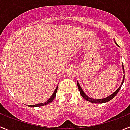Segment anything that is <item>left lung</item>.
Returning <instances> with one entry per match:
<instances>
[{"label":"left lung","mask_w":130,"mask_h":130,"mask_svg":"<svg viewBox=\"0 0 130 130\" xmlns=\"http://www.w3.org/2000/svg\"><path fill=\"white\" fill-rule=\"evenodd\" d=\"M115 44L117 45V46H119V45L117 44V43H116L115 40ZM122 68H123V70H124V65L123 64H122ZM124 77H123V81H122V82L121 85H120V86L119 87V88L117 89V90H116L115 92L113 94H112L111 95H110V96H109L107 98H103V99H94V98H91L88 97L87 95H86L85 94V92H83V90H82V88H81V86H80V85H79V83H78V81H77V87H78V89H79V90L80 91V94H81V96H82L83 98L84 99H85L87 101H88V102H92V103H95V104H102V103H105V102H109V101H110L111 100H112L113 98L115 97V96L117 95V94L118 92H119V90L120 89V88H121L122 85V84H123L124 83Z\"/></svg>","instance_id":"obj_1"}]
</instances>
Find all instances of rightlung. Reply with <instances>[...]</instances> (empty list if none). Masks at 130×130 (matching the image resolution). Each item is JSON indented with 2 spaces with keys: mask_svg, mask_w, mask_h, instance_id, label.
I'll list each match as a JSON object with an SVG mask.
<instances>
[{
  "mask_svg": "<svg viewBox=\"0 0 130 130\" xmlns=\"http://www.w3.org/2000/svg\"><path fill=\"white\" fill-rule=\"evenodd\" d=\"M57 88H58V87H57L55 90L54 91L53 94H52V96L50 97V98H49L48 100H47L46 102H44V103H42V104H36V105H28V107H40V106H43V105H47V104H49V103H51L54 99H55V98L56 97V94H57Z\"/></svg>",
  "mask_w": 130,
  "mask_h": 130,
  "instance_id": "right-lung-1",
  "label": "right lung"
}]
</instances>
